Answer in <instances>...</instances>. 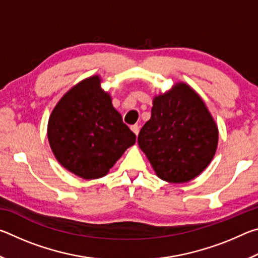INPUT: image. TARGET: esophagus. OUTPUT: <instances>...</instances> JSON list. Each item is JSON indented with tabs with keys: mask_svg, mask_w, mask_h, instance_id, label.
Wrapping results in <instances>:
<instances>
[{
	"mask_svg": "<svg viewBox=\"0 0 258 258\" xmlns=\"http://www.w3.org/2000/svg\"><path fill=\"white\" fill-rule=\"evenodd\" d=\"M131 130H132V132H133V133L138 137L139 131H140V127H139V126H138V125H133L132 127H131Z\"/></svg>",
	"mask_w": 258,
	"mask_h": 258,
	"instance_id": "obj_1",
	"label": "esophagus"
}]
</instances>
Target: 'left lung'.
<instances>
[{"mask_svg": "<svg viewBox=\"0 0 258 258\" xmlns=\"http://www.w3.org/2000/svg\"><path fill=\"white\" fill-rule=\"evenodd\" d=\"M138 143L156 175L185 183L200 175L213 160L218 127L203 98L184 82H176L152 100L151 117Z\"/></svg>", "mask_w": 258, "mask_h": 258, "instance_id": "obj_1", "label": "left lung"}]
</instances>
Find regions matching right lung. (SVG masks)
I'll return each mask as SVG.
<instances>
[{
    "label": "right lung",
    "instance_id": "obj_1",
    "mask_svg": "<svg viewBox=\"0 0 258 258\" xmlns=\"http://www.w3.org/2000/svg\"><path fill=\"white\" fill-rule=\"evenodd\" d=\"M101 83L100 75L78 82L61 97L47 123L56 160L84 180L106 176L135 143V134L123 123Z\"/></svg>",
    "mask_w": 258,
    "mask_h": 258
}]
</instances>
